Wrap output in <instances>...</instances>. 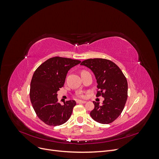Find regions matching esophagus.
<instances>
[{"label":"esophagus","instance_id":"1","mask_svg":"<svg viewBox=\"0 0 159 159\" xmlns=\"http://www.w3.org/2000/svg\"><path fill=\"white\" fill-rule=\"evenodd\" d=\"M77 103H85L87 102H85V101H81V100H78L77 101Z\"/></svg>","mask_w":159,"mask_h":159}]
</instances>
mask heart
Wrapping results in <instances>:
<instances>
[{"instance_id": "b5f03b06", "label": "heart", "mask_w": 159, "mask_h": 159, "mask_svg": "<svg viewBox=\"0 0 159 159\" xmlns=\"http://www.w3.org/2000/svg\"><path fill=\"white\" fill-rule=\"evenodd\" d=\"M77 96H78V97L80 98H85V95L82 93H79Z\"/></svg>"}]
</instances>
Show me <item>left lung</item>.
<instances>
[{"instance_id":"obj_1","label":"left lung","mask_w":159,"mask_h":159,"mask_svg":"<svg viewBox=\"0 0 159 159\" xmlns=\"http://www.w3.org/2000/svg\"><path fill=\"white\" fill-rule=\"evenodd\" d=\"M93 72L97 80L96 97L104 98L103 104L93 102L90 113L93 120L102 124L113 122L121 113L127 99L128 84L125 76L114 62L107 59L91 58L81 63Z\"/></svg>"}]
</instances>
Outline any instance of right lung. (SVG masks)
<instances>
[{"instance_id": "obj_1", "label": "right lung", "mask_w": 159, "mask_h": 159, "mask_svg": "<svg viewBox=\"0 0 159 159\" xmlns=\"http://www.w3.org/2000/svg\"><path fill=\"white\" fill-rule=\"evenodd\" d=\"M80 62L56 56L45 61L34 73L30 101L38 117L48 125H61L70 119L76 103L70 100L61 105L57 102V91L64 86L68 71Z\"/></svg>"}]
</instances>
